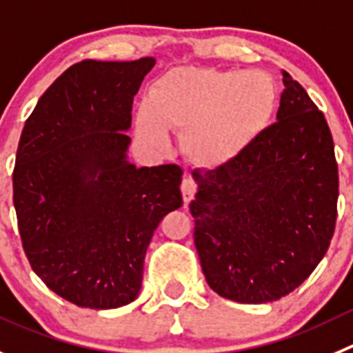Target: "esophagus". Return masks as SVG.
Masks as SVG:
<instances>
[{
  "mask_svg": "<svg viewBox=\"0 0 353 353\" xmlns=\"http://www.w3.org/2000/svg\"><path fill=\"white\" fill-rule=\"evenodd\" d=\"M181 193H183L184 203H188L190 200L195 196L196 193V183L192 179V177H184L183 183H181Z\"/></svg>",
  "mask_w": 353,
  "mask_h": 353,
  "instance_id": "obj_1",
  "label": "esophagus"
}]
</instances>
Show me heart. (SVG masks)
Masks as SVG:
<instances>
[{
  "label": "heart",
  "mask_w": 353,
  "mask_h": 353,
  "mask_svg": "<svg viewBox=\"0 0 353 353\" xmlns=\"http://www.w3.org/2000/svg\"><path fill=\"white\" fill-rule=\"evenodd\" d=\"M276 110L279 87L266 72L174 68L148 90L136 132L154 150L169 146L165 126L181 132L184 157L196 167L217 169L249 150Z\"/></svg>",
  "instance_id": "b5f03b06"
}]
</instances>
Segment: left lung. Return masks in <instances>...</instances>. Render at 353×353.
I'll list each match as a JSON object with an SVG mask.
<instances>
[{"label":"left lung","mask_w":353,"mask_h":353,"mask_svg":"<svg viewBox=\"0 0 353 353\" xmlns=\"http://www.w3.org/2000/svg\"><path fill=\"white\" fill-rule=\"evenodd\" d=\"M276 121L232 160L193 177L190 212L207 284L236 303L275 301L310 276L331 243L334 143L322 111L284 71Z\"/></svg>","instance_id":"8db88e82"}]
</instances>
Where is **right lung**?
<instances>
[{
    "label": "right lung",
    "mask_w": 353,
    "mask_h": 353,
    "mask_svg": "<svg viewBox=\"0 0 353 353\" xmlns=\"http://www.w3.org/2000/svg\"><path fill=\"white\" fill-rule=\"evenodd\" d=\"M154 62L71 65L22 130L13 169L22 247L47 288L81 308L137 298L153 232L183 205L181 167H136L127 154L132 101Z\"/></svg>",
    "instance_id": "1"
}]
</instances>
